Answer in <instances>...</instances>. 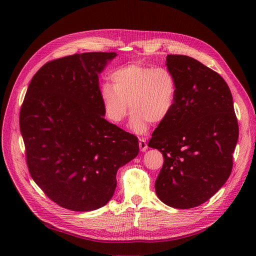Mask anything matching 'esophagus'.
<instances>
[{
    "instance_id": "obj_1",
    "label": "esophagus",
    "mask_w": 256,
    "mask_h": 256,
    "mask_svg": "<svg viewBox=\"0 0 256 256\" xmlns=\"http://www.w3.org/2000/svg\"><path fill=\"white\" fill-rule=\"evenodd\" d=\"M138 146H140V150L142 152H144L146 150L148 149V144H147V140H146L144 138H138Z\"/></svg>"
}]
</instances>
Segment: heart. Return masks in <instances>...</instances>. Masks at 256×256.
Listing matches in <instances>:
<instances>
[{
	"label": "heart",
	"mask_w": 256,
	"mask_h": 256,
	"mask_svg": "<svg viewBox=\"0 0 256 256\" xmlns=\"http://www.w3.org/2000/svg\"><path fill=\"white\" fill-rule=\"evenodd\" d=\"M112 82L104 83L100 91L105 116L120 124L130 107V128L136 134L147 132L151 122L166 120L174 106L176 81L166 68L130 64L114 70Z\"/></svg>",
	"instance_id": "1"
}]
</instances>
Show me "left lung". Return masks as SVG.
I'll return each instance as SVG.
<instances>
[{
	"mask_svg": "<svg viewBox=\"0 0 256 256\" xmlns=\"http://www.w3.org/2000/svg\"><path fill=\"white\" fill-rule=\"evenodd\" d=\"M175 103L148 146L164 163L155 182L169 206L192 208L210 200L229 178L239 136L231 91L216 72L182 54H168Z\"/></svg>",
	"mask_w": 256,
	"mask_h": 256,
	"instance_id": "obj_1",
	"label": "left lung"
}]
</instances>
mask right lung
Here are the masks:
<instances>
[{
    "mask_svg": "<svg viewBox=\"0 0 256 256\" xmlns=\"http://www.w3.org/2000/svg\"><path fill=\"white\" fill-rule=\"evenodd\" d=\"M116 56L84 52L46 62L20 109L29 173L52 202L70 210L105 206L118 168L138 154V138L103 118L98 74Z\"/></svg>",
    "mask_w": 256,
    "mask_h": 256,
    "instance_id": "1",
    "label": "right lung"
}]
</instances>
